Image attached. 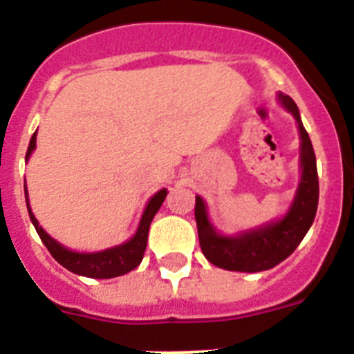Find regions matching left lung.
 <instances>
[{"instance_id": "obj_1", "label": "left lung", "mask_w": 354, "mask_h": 354, "mask_svg": "<svg viewBox=\"0 0 354 354\" xmlns=\"http://www.w3.org/2000/svg\"><path fill=\"white\" fill-rule=\"evenodd\" d=\"M278 99L283 108L294 115L298 122L301 136V180L294 202L282 220L273 221L264 227L253 228L236 237L221 236L214 230L207 218L204 200L196 196L195 220L198 228V241L202 253L211 264L227 271H243V273H259L286 261L294 250L298 248L310 225L314 223L319 202V179L315 165L314 147L308 133L305 131L299 117V109L289 95L280 93Z\"/></svg>"}]
</instances>
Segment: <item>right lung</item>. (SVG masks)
Returning <instances> with one entry per match:
<instances>
[{"label":"right lung","instance_id":"add662e5","mask_svg":"<svg viewBox=\"0 0 354 354\" xmlns=\"http://www.w3.org/2000/svg\"><path fill=\"white\" fill-rule=\"evenodd\" d=\"M35 142L37 133H33V136H31L30 140V147H28L26 159L30 158L31 152L35 150ZM167 189H161V192H158L149 200V204H147L145 211H143L142 220H140L138 230H136V234H134L127 243L115 246V248L102 250V252L77 253L65 248L64 245H60L58 241L53 239V237L49 236V234H46V230L40 227L37 218L33 216V212H31L30 204H28V192L26 186H24V195H26V205L28 212H30V220L31 223H33V227H35L37 234L40 236V239H42V243L46 245V248H48L49 253L55 257V261L60 262V264L64 266V268H67L68 271L88 278H115L120 277V274L129 273L134 268H138L147 248V237H149L150 221L154 220L156 212L159 211L161 204L165 202V198H167Z\"/></svg>","mask_w":354,"mask_h":354}]
</instances>
